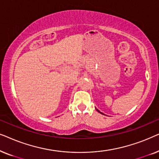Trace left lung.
<instances>
[{
	"instance_id": "1",
	"label": "left lung",
	"mask_w": 159,
	"mask_h": 159,
	"mask_svg": "<svg viewBox=\"0 0 159 159\" xmlns=\"http://www.w3.org/2000/svg\"><path fill=\"white\" fill-rule=\"evenodd\" d=\"M97 110H98V109H97ZM98 112H100V111H98Z\"/></svg>"
}]
</instances>
